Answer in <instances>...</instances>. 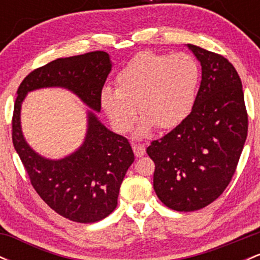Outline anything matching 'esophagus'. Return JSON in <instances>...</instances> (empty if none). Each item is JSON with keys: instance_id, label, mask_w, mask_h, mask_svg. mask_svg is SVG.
Returning <instances> with one entry per match:
<instances>
[{"instance_id": "esophagus-1", "label": "esophagus", "mask_w": 260, "mask_h": 260, "mask_svg": "<svg viewBox=\"0 0 260 260\" xmlns=\"http://www.w3.org/2000/svg\"><path fill=\"white\" fill-rule=\"evenodd\" d=\"M133 151L134 154H136L137 157H140L143 156V155L145 154V147L143 144H133Z\"/></svg>"}]
</instances>
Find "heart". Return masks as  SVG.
Returning <instances> with one entry per match:
<instances>
[{"label":"heart","instance_id":"heart-1","mask_svg":"<svg viewBox=\"0 0 260 260\" xmlns=\"http://www.w3.org/2000/svg\"><path fill=\"white\" fill-rule=\"evenodd\" d=\"M201 66L188 53L140 52L116 76V88L105 86L100 104L117 133L132 129L137 105L143 113L136 131L145 138L159 126L177 127L192 112L201 84Z\"/></svg>","mask_w":260,"mask_h":260}]
</instances>
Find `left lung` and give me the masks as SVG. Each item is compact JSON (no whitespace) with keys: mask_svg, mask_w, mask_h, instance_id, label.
<instances>
[{"mask_svg":"<svg viewBox=\"0 0 260 260\" xmlns=\"http://www.w3.org/2000/svg\"><path fill=\"white\" fill-rule=\"evenodd\" d=\"M202 66V82L189 116L147 149L155 162L154 190L166 207L194 211L222 194L247 138L242 83L222 56L187 44Z\"/></svg>","mask_w":260,"mask_h":260,"instance_id":"obj_1","label":"left lung"}]
</instances>
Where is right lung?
Masks as SVG:
<instances>
[{"label":"right lung","instance_id":"obj_1","mask_svg":"<svg viewBox=\"0 0 260 260\" xmlns=\"http://www.w3.org/2000/svg\"><path fill=\"white\" fill-rule=\"evenodd\" d=\"M110 55L88 52L57 58L25 77L17 91L12 121V139L43 201L66 219L80 223L105 219L117 207L120 187L134 161L129 142L101 123L100 92L111 72ZM62 87L73 92L90 110L81 147L62 159H47L27 144L21 131L20 111L28 92Z\"/></svg>","mask_w":260,"mask_h":260}]
</instances>
